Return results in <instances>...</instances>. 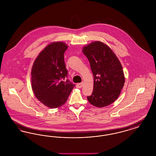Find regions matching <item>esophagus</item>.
I'll list each match as a JSON object with an SVG mask.
<instances>
[{
	"label": "esophagus",
	"mask_w": 156,
	"mask_h": 156,
	"mask_svg": "<svg viewBox=\"0 0 156 156\" xmlns=\"http://www.w3.org/2000/svg\"><path fill=\"white\" fill-rule=\"evenodd\" d=\"M82 86H83V83L82 82V83H78L76 84V88H81Z\"/></svg>",
	"instance_id": "1"
}]
</instances>
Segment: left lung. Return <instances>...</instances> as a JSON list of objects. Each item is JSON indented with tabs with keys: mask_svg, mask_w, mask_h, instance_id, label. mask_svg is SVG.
<instances>
[{
	"mask_svg": "<svg viewBox=\"0 0 156 156\" xmlns=\"http://www.w3.org/2000/svg\"><path fill=\"white\" fill-rule=\"evenodd\" d=\"M82 52L89 60L94 75L93 92L87 99L95 106H108L117 99L124 86L122 65L111 49L100 41L84 47Z\"/></svg>",
	"mask_w": 156,
	"mask_h": 156,
	"instance_id": "left-lung-1",
	"label": "left lung"
}]
</instances>
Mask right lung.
Segmentation results:
<instances>
[{"label":"right lung","mask_w":156,"mask_h":156,"mask_svg":"<svg viewBox=\"0 0 156 156\" xmlns=\"http://www.w3.org/2000/svg\"><path fill=\"white\" fill-rule=\"evenodd\" d=\"M68 46L62 42L47 45L31 69V87L37 99L50 108L65 104L75 84L69 81L64 58Z\"/></svg>","instance_id":"obj_1"}]
</instances>
